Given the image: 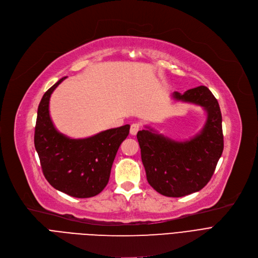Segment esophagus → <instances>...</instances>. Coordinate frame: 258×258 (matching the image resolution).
<instances>
[{
	"mask_svg": "<svg viewBox=\"0 0 258 258\" xmlns=\"http://www.w3.org/2000/svg\"><path fill=\"white\" fill-rule=\"evenodd\" d=\"M139 130H140V124H139V123H133V124L131 125L130 132H131V134L133 135V136H135V135H136V134L138 133Z\"/></svg>",
	"mask_w": 258,
	"mask_h": 258,
	"instance_id": "1",
	"label": "esophagus"
}]
</instances>
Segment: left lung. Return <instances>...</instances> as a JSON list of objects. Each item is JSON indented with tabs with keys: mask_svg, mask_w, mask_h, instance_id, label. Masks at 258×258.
<instances>
[{
	"mask_svg": "<svg viewBox=\"0 0 258 258\" xmlns=\"http://www.w3.org/2000/svg\"><path fill=\"white\" fill-rule=\"evenodd\" d=\"M172 98L204 108L207 120L203 130L190 140L175 141L146 126L137 139L147 182L161 195L180 198L210 181L224 150V136L219 102L207 87L173 92Z\"/></svg>",
	"mask_w": 258,
	"mask_h": 258,
	"instance_id": "8db88e82",
	"label": "left lung"
}]
</instances>
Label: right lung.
Returning <instances> with one entry per match:
<instances>
[{"label":"right lung","instance_id":"obj_1","mask_svg":"<svg viewBox=\"0 0 258 258\" xmlns=\"http://www.w3.org/2000/svg\"><path fill=\"white\" fill-rule=\"evenodd\" d=\"M64 78L53 85L38 104L34 146L43 173L52 187L74 198H91L106 186L118 148L128 136L130 125L106 130L85 139H71L60 134L50 118L49 101Z\"/></svg>","mask_w":258,"mask_h":258}]
</instances>
